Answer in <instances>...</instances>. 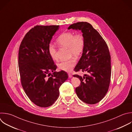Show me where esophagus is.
I'll use <instances>...</instances> for the list:
<instances>
[{"instance_id":"esophagus-1","label":"esophagus","mask_w":132,"mask_h":132,"mask_svg":"<svg viewBox=\"0 0 132 132\" xmlns=\"http://www.w3.org/2000/svg\"><path fill=\"white\" fill-rule=\"evenodd\" d=\"M68 77H69V78H71V77H72V75H71V73H68Z\"/></svg>"}]
</instances>
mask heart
<instances>
[{"instance_id":"b5f03b06","label":"heart","mask_w":132,"mask_h":132,"mask_svg":"<svg viewBox=\"0 0 132 132\" xmlns=\"http://www.w3.org/2000/svg\"><path fill=\"white\" fill-rule=\"evenodd\" d=\"M58 45L63 48L68 49L69 54L70 56L73 55L75 57H79L82 54L84 46L85 39L83 36L81 34L75 35L72 32H65L61 34L56 40ZM48 52L53 60H56V49L54 46L50 43L48 46ZM76 64V60L72 58L67 61L61 62L58 64L60 69L69 72Z\"/></svg>"}]
</instances>
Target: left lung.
<instances>
[{
  "label": "left lung",
  "instance_id": "8db88e82",
  "mask_svg": "<svg viewBox=\"0 0 132 132\" xmlns=\"http://www.w3.org/2000/svg\"><path fill=\"white\" fill-rule=\"evenodd\" d=\"M68 29L81 30L85 39L82 56L75 68V71L87 72L83 78L75 75L81 81L76 88L78 97L88 104L101 101L108 92L111 77L110 55L103 37L89 23L78 22L70 25Z\"/></svg>",
  "mask_w": 132,
  "mask_h": 132
}]
</instances>
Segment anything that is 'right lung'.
I'll return each mask as SVG.
<instances>
[{
	"instance_id": "right-lung-1",
	"label": "right lung",
	"mask_w": 132,
	"mask_h": 132,
	"mask_svg": "<svg viewBox=\"0 0 132 132\" xmlns=\"http://www.w3.org/2000/svg\"><path fill=\"white\" fill-rule=\"evenodd\" d=\"M59 28V25L36 26L26 34L20 46L19 67L22 87L30 101L41 107L54 103L60 86L68 78L63 70L55 71L57 67L48 50Z\"/></svg>"
}]
</instances>
